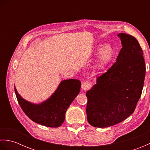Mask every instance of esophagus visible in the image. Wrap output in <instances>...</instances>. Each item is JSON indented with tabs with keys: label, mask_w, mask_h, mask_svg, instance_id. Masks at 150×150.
I'll list each match as a JSON object with an SVG mask.
<instances>
[{
	"label": "esophagus",
	"mask_w": 150,
	"mask_h": 150,
	"mask_svg": "<svg viewBox=\"0 0 150 150\" xmlns=\"http://www.w3.org/2000/svg\"><path fill=\"white\" fill-rule=\"evenodd\" d=\"M91 83L88 82H84L82 84V89L83 90H88L91 88Z\"/></svg>",
	"instance_id": "esophagus-1"
}]
</instances>
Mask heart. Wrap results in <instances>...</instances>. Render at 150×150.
I'll list each match as a JSON object with an SVG mask.
<instances>
[{"label":"heart","instance_id":"1","mask_svg":"<svg viewBox=\"0 0 150 150\" xmlns=\"http://www.w3.org/2000/svg\"><path fill=\"white\" fill-rule=\"evenodd\" d=\"M95 53L98 54V62L100 66H104L109 63L115 55V50L110 44H106L103 47L102 45L97 46Z\"/></svg>","mask_w":150,"mask_h":150}]
</instances>
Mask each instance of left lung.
<instances>
[{"instance_id":"left-lung-1","label":"left lung","mask_w":150,"mask_h":150,"mask_svg":"<svg viewBox=\"0 0 150 150\" xmlns=\"http://www.w3.org/2000/svg\"><path fill=\"white\" fill-rule=\"evenodd\" d=\"M121 48L116 62L86 92L87 120L106 128L122 122L134 112L141 96L146 73L143 52L135 38L119 33Z\"/></svg>"}]
</instances>
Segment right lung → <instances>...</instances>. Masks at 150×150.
<instances>
[{"instance_id":"1","label":"right lung","mask_w":150,"mask_h":150,"mask_svg":"<svg viewBox=\"0 0 150 150\" xmlns=\"http://www.w3.org/2000/svg\"><path fill=\"white\" fill-rule=\"evenodd\" d=\"M81 85V81L77 79L62 81L52 97L40 104L25 100L15 88V92L22 111L31 120L45 126L58 128L64 121L67 109L80 92Z\"/></svg>"}]
</instances>
